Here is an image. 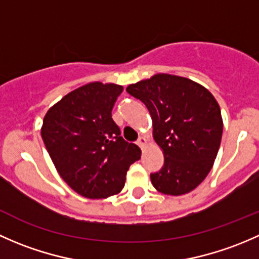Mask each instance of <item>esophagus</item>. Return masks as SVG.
I'll return each instance as SVG.
<instances>
[{"mask_svg": "<svg viewBox=\"0 0 259 259\" xmlns=\"http://www.w3.org/2000/svg\"><path fill=\"white\" fill-rule=\"evenodd\" d=\"M137 145L140 146L141 148H143L146 145H147V140H146L145 137H140V138H138V141H137Z\"/></svg>", "mask_w": 259, "mask_h": 259, "instance_id": "34e87169", "label": "esophagus"}]
</instances>
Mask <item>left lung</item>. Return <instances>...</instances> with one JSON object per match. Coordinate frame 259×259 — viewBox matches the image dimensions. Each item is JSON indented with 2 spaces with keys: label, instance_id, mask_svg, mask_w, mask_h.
Returning a JSON list of instances; mask_svg holds the SVG:
<instances>
[{
  "label": "left lung",
  "instance_id": "1",
  "mask_svg": "<svg viewBox=\"0 0 259 259\" xmlns=\"http://www.w3.org/2000/svg\"><path fill=\"white\" fill-rule=\"evenodd\" d=\"M126 91L148 108L153 138L163 151V167L151 173L153 187L169 196L193 191L209 173L222 140L215 98L192 79L167 73L130 84Z\"/></svg>",
  "mask_w": 259,
  "mask_h": 259
}]
</instances>
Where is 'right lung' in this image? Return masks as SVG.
Masks as SVG:
<instances>
[{
    "label": "right lung",
    "instance_id": "obj_1",
    "mask_svg": "<svg viewBox=\"0 0 259 259\" xmlns=\"http://www.w3.org/2000/svg\"><path fill=\"white\" fill-rule=\"evenodd\" d=\"M123 87L92 82L47 111L41 136L62 180L86 198L119 193L141 149L121 137L112 108Z\"/></svg>",
    "mask_w": 259,
    "mask_h": 259
}]
</instances>
